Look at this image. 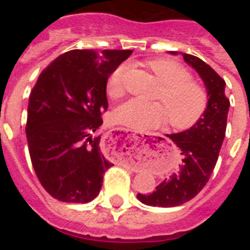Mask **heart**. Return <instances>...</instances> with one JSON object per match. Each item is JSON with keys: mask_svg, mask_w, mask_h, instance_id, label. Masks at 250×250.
<instances>
[{"mask_svg": "<svg viewBox=\"0 0 250 250\" xmlns=\"http://www.w3.org/2000/svg\"><path fill=\"white\" fill-rule=\"evenodd\" d=\"M149 67L164 86L160 100L165 105L131 99L116 111L119 121L139 130L161 126L169 120L178 130L194 126L207 110L208 95L204 87L191 81L190 72L171 60H154L149 62ZM125 72L126 65L121 63L109 76L106 90L111 98L123 95Z\"/></svg>", "mask_w": 250, "mask_h": 250, "instance_id": "obj_1", "label": "heart"}]
</instances>
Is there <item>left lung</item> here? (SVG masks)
<instances>
[{
  "label": "left lung",
  "mask_w": 250,
  "mask_h": 250,
  "mask_svg": "<svg viewBox=\"0 0 250 250\" xmlns=\"http://www.w3.org/2000/svg\"><path fill=\"white\" fill-rule=\"evenodd\" d=\"M178 55L176 51H170ZM185 62L195 68L204 81L208 106L198 123L185 131L167 135L180 150L182 161L169 178L151 194H138L141 203L151 207L171 208L189 202L210 179L227 130L229 99L225 96V81L199 57L182 54Z\"/></svg>",
  "instance_id": "left-lung-1"
}]
</instances>
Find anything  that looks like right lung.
Wrapping results in <instances>:
<instances>
[{
  "instance_id": "add662e5",
  "label": "right lung",
  "mask_w": 250,
  "mask_h": 250,
  "mask_svg": "<svg viewBox=\"0 0 250 250\" xmlns=\"http://www.w3.org/2000/svg\"><path fill=\"white\" fill-rule=\"evenodd\" d=\"M131 52L72 50L40 74L28 99L26 136L35 173L55 199L89 203L100 193L114 165L99 146L106 83Z\"/></svg>"
}]
</instances>
